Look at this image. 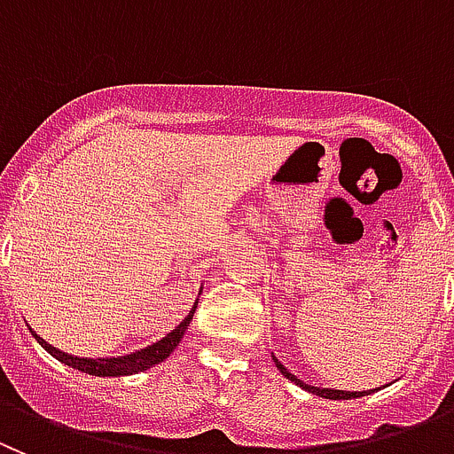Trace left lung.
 Listing matches in <instances>:
<instances>
[{
    "instance_id": "8db88e82",
    "label": "left lung",
    "mask_w": 454,
    "mask_h": 454,
    "mask_svg": "<svg viewBox=\"0 0 454 454\" xmlns=\"http://www.w3.org/2000/svg\"><path fill=\"white\" fill-rule=\"evenodd\" d=\"M271 357H273V362H276L278 371H280V373H283L285 378L292 380L294 385H298V387H301V389H305V391H309V394L318 395V398H328V400H350V398H362V395H369V394H373V391L380 389V387H378V389H369V391H341V389H328V387H312V385H305L303 380H298L296 375L289 373V371L285 369V366L280 364V362H278L276 355H271Z\"/></svg>"
}]
</instances>
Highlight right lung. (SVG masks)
Masks as SVG:
<instances>
[{
  "label": "right lung",
  "instance_id": "add662e5",
  "mask_svg": "<svg viewBox=\"0 0 454 454\" xmlns=\"http://www.w3.org/2000/svg\"><path fill=\"white\" fill-rule=\"evenodd\" d=\"M201 292H203V285H201V289H199V294ZM197 305H199V298L194 301V305H192V309L187 312V317L183 318L181 324L171 330V333H167L162 339H158L156 344L136 350V353L117 355V357H76V355H69V353H63V350L54 348V346L47 344L43 337H38L34 330L31 328L28 330H31V334L35 337V341H38V344L43 346V348L47 350L51 357H56L59 362H63V364L72 366V369L81 371V373L97 375V378H117V375L140 373V371H146V369H151V366H156V364H160V362H165V359L174 353V348L181 344L183 334H185L187 325L192 324V317H194V312H197Z\"/></svg>",
  "mask_w": 454,
  "mask_h": 454
}]
</instances>
